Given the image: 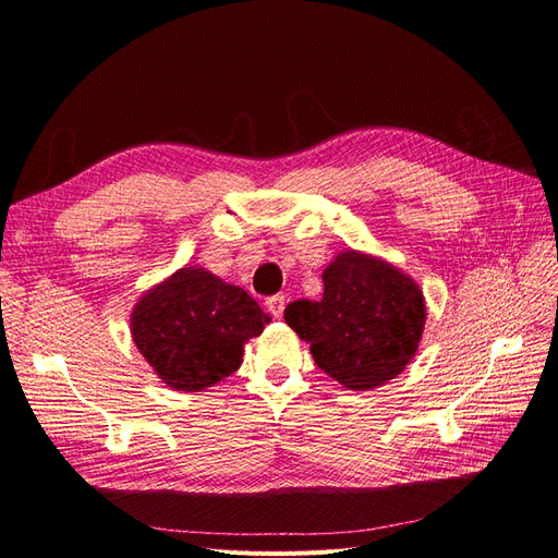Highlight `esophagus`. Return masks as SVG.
<instances>
[{"label": "esophagus", "instance_id": "1", "mask_svg": "<svg viewBox=\"0 0 558 558\" xmlns=\"http://www.w3.org/2000/svg\"><path fill=\"white\" fill-rule=\"evenodd\" d=\"M284 296L282 294H274V296H268L266 299V308H268V313H271L276 319H280L282 317V313H284Z\"/></svg>", "mask_w": 558, "mask_h": 558}]
</instances>
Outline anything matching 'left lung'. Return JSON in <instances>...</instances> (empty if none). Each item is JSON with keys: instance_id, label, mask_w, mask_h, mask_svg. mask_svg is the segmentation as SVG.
I'll list each match as a JSON object with an SVG mask.
<instances>
[{"instance_id": "1", "label": "left lung", "mask_w": 558, "mask_h": 558, "mask_svg": "<svg viewBox=\"0 0 558 558\" xmlns=\"http://www.w3.org/2000/svg\"><path fill=\"white\" fill-rule=\"evenodd\" d=\"M325 296L284 308L315 364L354 391L380 387L415 356L426 322L420 284L397 266L345 250L322 274Z\"/></svg>"}]
</instances>
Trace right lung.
Wrapping results in <instances>:
<instances>
[{
  "label": "right lung",
  "mask_w": 558,
  "mask_h": 558,
  "mask_svg": "<svg viewBox=\"0 0 558 558\" xmlns=\"http://www.w3.org/2000/svg\"><path fill=\"white\" fill-rule=\"evenodd\" d=\"M268 322L241 287L185 266L138 299L132 338L165 385L204 391L239 371L243 345Z\"/></svg>",
  "instance_id": "right-lung-1"
}]
</instances>
